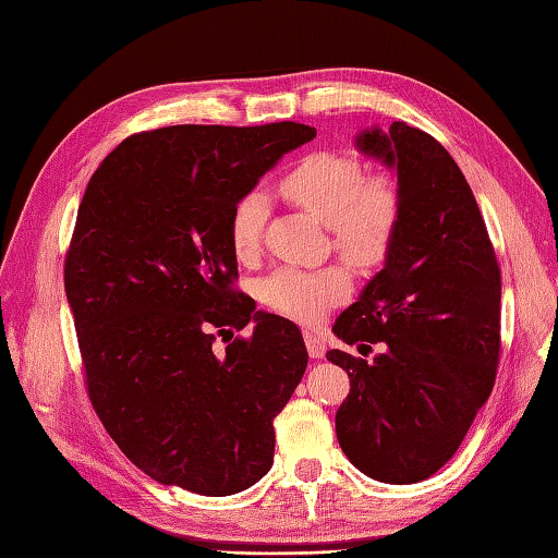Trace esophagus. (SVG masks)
Wrapping results in <instances>:
<instances>
[{
    "label": "esophagus",
    "instance_id": "1",
    "mask_svg": "<svg viewBox=\"0 0 558 558\" xmlns=\"http://www.w3.org/2000/svg\"><path fill=\"white\" fill-rule=\"evenodd\" d=\"M304 342H306V352H310V357L322 360L326 354V342L316 333H304Z\"/></svg>",
    "mask_w": 558,
    "mask_h": 558
}]
</instances>
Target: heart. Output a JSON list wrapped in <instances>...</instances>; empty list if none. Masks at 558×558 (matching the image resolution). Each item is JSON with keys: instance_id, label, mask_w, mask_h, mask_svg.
Masks as SVG:
<instances>
[{"instance_id": "b5f03b06", "label": "heart", "mask_w": 558, "mask_h": 558, "mask_svg": "<svg viewBox=\"0 0 558 558\" xmlns=\"http://www.w3.org/2000/svg\"><path fill=\"white\" fill-rule=\"evenodd\" d=\"M278 189L290 204L328 225L336 252L350 264L372 268L388 256L402 216L396 174H366L352 156L322 150L294 165ZM268 216V198L260 192H248L232 206L228 236L236 258L258 254ZM348 292L350 272L342 266L318 270L282 266L258 286L260 302L302 324H316Z\"/></svg>"}]
</instances>
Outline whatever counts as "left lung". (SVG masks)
Here are the masks:
<instances>
[{"label":"left lung","instance_id":"obj_1","mask_svg":"<svg viewBox=\"0 0 558 558\" xmlns=\"http://www.w3.org/2000/svg\"><path fill=\"white\" fill-rule=\"evenodd\" d=\"M398 170L402 216L378 270L333 333L372 361L328 350L350 376L336 412L342 453L366 477L414 484L453 458L487 402L501 352V270L472 189L450 153L393 122L357 136Z\"/></svg>","mask_w":558,"mask_h":558}]
</instances>
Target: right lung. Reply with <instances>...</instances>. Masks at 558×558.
Wrapping results in <instances>:
<instances>
[{"instance_id":"add662e5","label":"right lung","mask_w":558,"mask_h":558,"mask_svg":"<svg viewBox=\"0 0 558 558\" xmlns=\"http://www.w3.org/2000/svg\"><path fill=\"white\" fill-rule=\"evenodd\" d=\"M314 136L298 122L162 126L124 138L86 186L64 290L88 398L160 484L230 496L272 465V420L310 354L298 326L234 290L228 220L282 153ZM248 320L253 336L232 339Z\"/></svg>"}]
</instances>
